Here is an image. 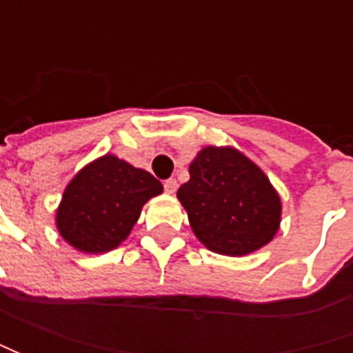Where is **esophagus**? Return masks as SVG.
Returning <instances> with one entry per match:
<instances>
[{
	"label": "esophagus",
	"mask_w": 353,
	"mask_h": 353,
	"mask_svg": "<svg viewBox=\"0 0 353 353\" xmlns=\"http://www.w3.org/2000/svg\"><path fill=\"white\" fill-rule=\"evenodd\" d=\"M176 181L174 179H169V181H165V190H167V194H174L176 192Z\"/></svg>",
	"instance_id": "34e87169"
}]
</instances>
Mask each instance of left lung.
Wrapping results in <instances>:
<instances>
[{
    "label": "left lung",
    "mask_w": 353,
    "mask_h": 353,
    "mask_svg": "<svg viewBox=\"0 0 353 353\" xmlns=\"http://www.w3.org/2000/svg\"><path fill=\"white\" fill-rule=\"evenodd\" d=\"M176 198L206 250L243 257L265 248L281 228L283 202L259 165L230 145H206L192 159Z\"/></svg>",
    "instance_id": "8db88e82"
}]
</instances>
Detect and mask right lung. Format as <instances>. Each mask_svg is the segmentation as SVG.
Wrapping results in <instances>:
<instances>
[{
  "label": "right lung",
  "instance_id": "1",
  "mask_svg": "<svg viewBox=\"0 0 353 353\" xmlns=\"http://www.w3.org/2000/svg\"><path fill=\"white\" fill-rule=\"evenodd\" d=\"M163 184L147 170L105 153L76 172L54 214L59 236L76 251L98 255L119 248Z\"/></svg>",
  "mask_w": 353,
  "mask_h": 353
}]
</instances>
